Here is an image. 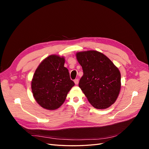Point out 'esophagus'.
Segmentation results:
<instances>
[{"instance_id": "34e87169", "label": "esophagus", "mask_w": 149, "mask_h": 149, "mask_svg": "<svg viewBox=\"0 0 149 149\" xmlns=\"http://www.w3.org/2000/svg\"><path fill=\"white\" fill-rule=\"evenodd\" d=\"M74 83H75L76 84H78L79 83V79H75L74 80Z\"/></svg>"}]
</instances>
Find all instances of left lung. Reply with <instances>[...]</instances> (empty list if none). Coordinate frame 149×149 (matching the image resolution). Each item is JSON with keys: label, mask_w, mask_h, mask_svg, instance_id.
I'll return each mask as SVG.
<instances>
[{"label": "left lung", "mask_w": 149, "mask_h": 149, "mask_svg": "<svg viewBox=\"0 0 149 149\" xmlns=\"http://www.w3.org/2000/svg\"><path fill=\"white\" fill-rule=\"evenodd\" d=\"M83 76L79 87L91 104L96 109H106L114 104L120 89V73L106 56L97 51L76 53Z\"/></svg>", "instance_id": "obj_1"}]
</instances>
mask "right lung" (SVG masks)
Instances as JSON below:
<instances>
[{"label":"right lung","mask_w":149,"mask_h":149,"mask_svg":"<svg viewBox=\"0 0 149 149\" xmlns=\"http://www.w3.org/2000/svg\"><path fill=\"white\" fill-rule=\"evenodd\" d=\"M64 64V58L50 55L35 72L31 90L36 101L45 109L55 110L60 107L74 85Z\"/></svg>","instance_id":"right-lung-1"}]
</instances>
